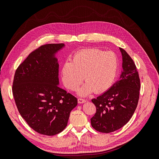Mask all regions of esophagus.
<instances>
[{
  "instance_id": "34e87169",
  "label": "esophagus",
  "mask_w": 159,
  "mask_h": 159,
  "mask_svg": "<svg viewBox=\"0 0 159 159\" xmlns=\"http://www.w3.org/2000/svg\"><path fill=\"white\" fill-rule=\"evenodd\" d=\"M78 102L79 103H84L86 102V100L84 99H82V98H78Z\"/></svg>"
}]
</instances>
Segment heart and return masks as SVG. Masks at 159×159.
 I'll list each match as a JSON object with an SVG mask.
<instances>
[{
	"instance_id": "heart-1",
	"label": "heart",
	"mask_w": 159,
	"mask_h": 159,
	"mask_svg": "<svg viewBox=\"0 0 159 159\" xmlns=\"http://www.w3.org/2000/svg\"><path fill=\"white\" fill-rule=\"evenodd\" d=\"M119 69L117 56L113 52L97 48L81 50L74 54L72 61H66L61 68L62 81L66 87L75 91L86 82L79 91L80 95L92 92L99 93L111 88Z\"/></svg>"
}]
</instances>
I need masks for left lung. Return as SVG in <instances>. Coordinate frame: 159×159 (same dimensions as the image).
Returning a JSON list of instances; mask_svg holds the SVG:
<instances>
[{"label":"left lung","instance_id":"8db88e82","mask_svg":"<svg viewBox=\"0 0 159 159\" xmlns=\"http://www.w3.org/2000/svg\"><path fill=\"white\" fill-rule=\"evenodd\" d=\"M123 56L120 80L96 99H91L96 113L91 119V126L105 133L113 132L128 123L135 111L141 88L136 66L127 52L119 48Z\"/></svg>","mask_w":159,"mask_h":159}]
</instances>
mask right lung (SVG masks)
<instances>
[{"label":"right lung","mask_w":159,"mask_h":159,"mask_svg":"<svg viewBox=\"0 0 159 159\" xmlns=\"http://www.w3.org/2000/svg\"><path fill=\"white\" fill-rule=\"evenodd\" d=\"M64 44H48L32 51L17 68L12 94L22 117L33 130L52 136L68 124L71 111L78 104L73 95L58 87L55 53Z\"/></svg>","instance_id":"add662e5"}]
</instances>
